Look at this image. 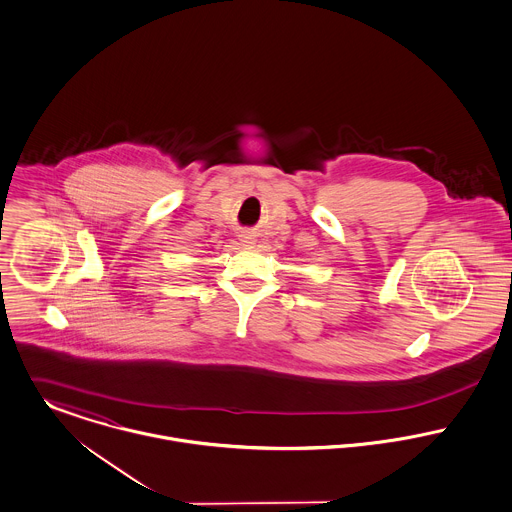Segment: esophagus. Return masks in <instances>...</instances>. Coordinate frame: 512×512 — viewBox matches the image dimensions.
Wrapping results in <instances>:
<instances>
[{
  "label": "esophagus",
  "mask_w": 512,
  "mask_h": 512,
  "mask_svg": "<svg viewBox=\"0 0 512 512\" xmlns=\"http://www.w3.org/2000/svg\"><path fill=\"white\" fill-rule=\"evenodd\" d=\"M240 242H242V246H252L256 242V238H254L252 232H242L240 234Z\"/></svg>",
  "instance_id": "34e87169"
}]
</instances>
